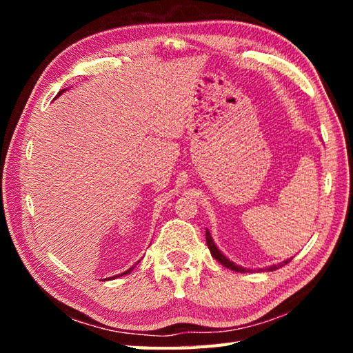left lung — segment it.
<instances>
[{
    "instance_id": "1",
    "label": "left lung",
    "mask_w": 353,
    "mask_h": 353,
    "mask_svg": "<svg viewBox=\"0 0 353 353\" xmlns=\"http://www.w3.org/2000/svg\"><path fill=\"white\" fill-rule=\"evenodd\" d=\"M206 243H208V247H209V250H211V254L212 256L220 262L221 265H224V267H228V268H230V270H234V272H238V273H245V272H252V270H247V268H243V267H239V265H235L234 262L232 261H229L226 256H224V254L216 249V245L214 244V239H212V236H211V234H209V230L206 229ZM291 261V258L290 259H287V261H283V262H281L279 265H273V267H268V268H262V270H276V268H279V267H282V265H287L288 262Z\"/></svg>"
}]
</instances>
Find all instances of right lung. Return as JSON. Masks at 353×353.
<instances>
[{"label":"right lung","instance_id":"obj_1","mask_svg":"<svg viewBox=\"0 0 353 353\" xmlns=\"http://www.w3.org/2000/svg\"><path fill=\"white\" fill-rule=\"evenodd\" d=\"M62 92H63V89H62V91H61V92H59V94H57V97H59V95H61ZM133 267H134V265H133ZM133 267H130L129 270H127V272H124V273H121V274H118V276H124V274H127V273H130V272H132V270H133ZM118 276H114V277H118ZM109 279H112V277H109Z\"/></svg>","mask_w":353,"mask_h":353}]
</instances>
